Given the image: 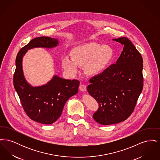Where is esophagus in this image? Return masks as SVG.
<instances>
[{"label": "esophagus", "instance_id": "34e87169", "mask_svg": "<svg viewBox=\"0 0 160 160\" xmlns=\"http://www.w3.org/2000/svg\"><path fill=\"white\" fill-rule=\"evenodd\" d=\"M79 89L81 91L85 92L86 91V86L85 85H84L83 84H80V87H79Z\"/></svg>", "mask_w": 160, "mask_h": 160}]
</instances>
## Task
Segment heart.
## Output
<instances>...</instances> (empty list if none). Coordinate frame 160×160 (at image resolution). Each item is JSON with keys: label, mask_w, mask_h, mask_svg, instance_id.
<instances>
[{"label": "heart", "mask_w": 160, "mask_h": 160, "mask_svg": "<svg viewBox=\"0 0 160 160\" xmlns=\"http://www.w3.org/2000/svg\"><path fill=\"white\" fill-rule=\"evenodd\" d=\"M71 58H64L62 65L68 74L74 76L78 66H84L86 73L92 77L98 76L104 72L114 57L112 48L99 44H86L74 47L71 52Z\"/></svg>", "instance_id": "b5f03b06"}]
</instances>
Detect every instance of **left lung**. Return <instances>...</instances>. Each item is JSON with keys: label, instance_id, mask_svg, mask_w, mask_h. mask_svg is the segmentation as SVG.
<instances>
[{"label": "left lung", "instance_id": "obj_1", "mask_svg": "<svg viewBox=\"0 0 160 160\" xmlns=\"http://www.w3.org/2000/svg\"><path fill=\"white\" fill-rule=\"evenodd\" d=\"M123 46L116 64L90 80L87 90L99 104L93 114L101 125H112L126 120L133 112L143 89V59L126 37L113 39Z\"/></svg>", "mask_w": 160, "mask_h": 160}]
</instances>
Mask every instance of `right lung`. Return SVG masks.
I'll return each mask as SVG.
<instances>
[{"label": "right lung", "instance_id": "right-lung-1", "mask_svg": "<svg viewBox=\"0 0 160 160\" xmlns=\"http://www.w3.org/2000/svg\"><path fill=\"white\" fill-rule=\"evenodd\" d=\"M57 38L41 37L34 38L23 47L15 60L14 86L26 114L32 120L52 124L61 116L67 101L77 93L80 82L67 80L57 75L47 83L33 86L24 75L23 58L28 50L34 48H52L59 46Z\"/></svg>", "mask_w": 160, "mask_h": 160}]
</instances>
